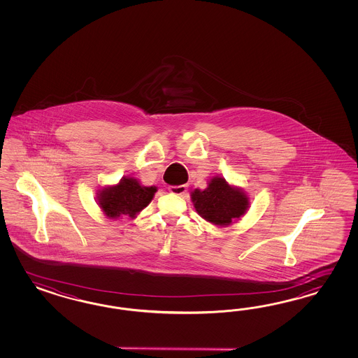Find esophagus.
<instances>
[{"label": "esophagus", "mask_w": 358, "mask_h": 358, "mask_svg": "<svg viewBox=\"0 0 358 358\" xmlns=\"http://www.w3.org/2000/svg\"><path fill=\"white\" fill-rule=\"evenodd\" d=\"M169 192L174 195H185L187 192V187L185 185H180V186H169Z\"/></svg>", "instance_id": "34e87169"}]
</instances>
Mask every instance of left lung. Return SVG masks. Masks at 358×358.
I'll return each instance as SVG.
<instances>
[{
    "instance_id": "left-lung-1",
    "label": "left lung",
    "mask_w": 358,
    "mask_h": 358,
    "mask_svg": "<svg viewBox=\"0 0 358 358\" xmlns=\"http://www.w3.org/2000/svg\"><path fill=\"white\" fill-rule=\"evenodd\" d=\"M190 198L196 214L219 227H227L244 217L250 205L248 194L241 187L228 184L222 176L213 177L203 190L194 189Z\"/></svg>"
}]
</instances>
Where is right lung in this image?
Here are the masks:
<instances>
[{"label": "right lung", "instance_id": "1", "mask_svg": "<svg viewBox=\"0 0 358 358\" xmlns=\"http://www.w3.org/2000/svg\"><path fill=\"white\" fill-rule=\"evenodd\" d=\"M156 192V186H144L135 177L126 176L120 178L118 184L99 189L97 203L108 219L136 217L143 208L151 203Z\"/></svg>", "mask_w": 358, "mask_h": 358}]
</instances>
